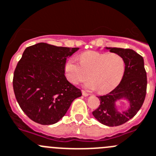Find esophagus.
Listing matches in <instances>:
<instances>
[{
	"mask_svg": "<svg viewBox=\"0 0 156 156\" xmlns=\"http://www.w3.org/2000/svg\"><path fill=\"white\" fill-rule=\"evenodd\" d=\"M82 93H83V95L84 96H89V95H90L88 93H87L85 90H82Z\"/></svg>",
	"mask_w": 156,
	"mask_h": 156,
	"instance_id": "esophagus-1",
	"label": "esophagus"
}]
</instances>
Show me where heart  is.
Listing matches in <instances>:
<instances>
[{"label": "heart", "mask_w": 156, "mask_h": 156, "mask_svg": "<svg viewBox=\"0 0 156 156\" xmlns=\"http://www.w3.org/2000/svg\"><path fill=\"white\" fill-rule=\"evenodd\" d=\"M65 75L73 84L85 83L88 90H96L107 93L115 89L121 82L125 72V61L122 56L115 53H99L90 51L83 53L80 61L74 57L66 63Z\"/></svg>", "instance_id": "1"}]
</instances>
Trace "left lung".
Returning <instances> with one entry per match:
<instances>
[{
    "mask_svg": "<svg viewBox=\"0 0 156 156\" xmlns=\"http://www.w3.org/2000/svg\"><path fill=\"white\" fill-rule=\"evenodd\" d=\"M107 49L122 57L125 61V72L121 82L113 90L104 96H98L100 105L93 111V115L103 125L118 126L134 117L142 107L146 95L147 76L143 57L136 51L116 47ZM122 98L130 101V108L120 113L115 108V102Z\"/></svg>",
    "mask_w": 156,
    "mask_h": 156,
    "instance_id": "obj_1",
    "label": "left lung"
}]
</instances>
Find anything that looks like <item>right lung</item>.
I'll return each instance as SVG.
<instances>
[{
    "label": "right lung",
    "instance_id": "right-lung-1",
    "mask_svg": "<svg viewBox=\"0 0 156 156\" xmlns=\"http://www.w3.org/2000/svg\"><path fill=\"white\" fill-rule=\"evenodd\" d=\"M78 49L47 43L25 49L14 70L13 87L20 107L37 123L57 122L82 95L66 80L64 71L67 57Z\"/></svg>",
    "mask_w": 156,
    "mask_h": 156
}]
</instances>
